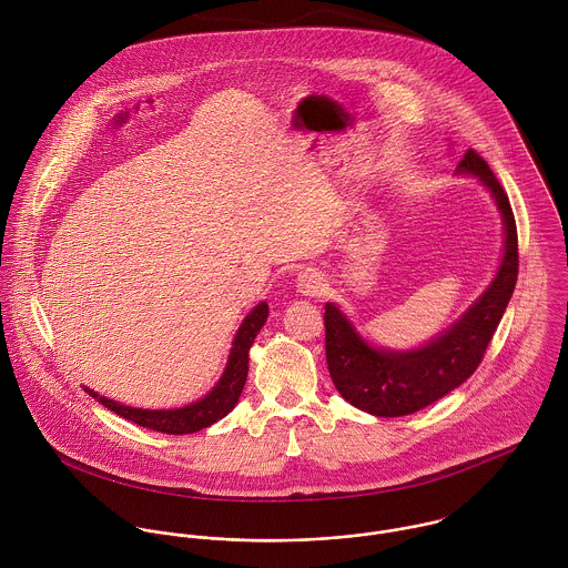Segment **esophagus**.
Segmentation results:
<instances>
[{"instance_id": "1", "label": "esophagus", "mask_w": 568, "mask_h": 568, "mask_svg": "<svg viewBox=\"0 0 568 568\" xmlns=\"http://www.w3.org/2000/svg\"><path fill=\"white\" fill-rule=\"evenodd\" d=\"M296 287H298V292H301L303 296L316 298V296H323V292H325V287H327V278H325L323 272L307 267V270H303V272L298 274Z\"/></svg>"}]
</instances>
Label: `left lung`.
I'll return each mask as SVG.
<instances>
[{
	"instance_id": "left-lung-1",
	"label": "left lung",
	"mask_w": 568,
	"mask_h": 568,
	"mask_svg": "<svg viewBox=\"0 0 568 568\" xmlns=\"http://www.w3.org/2000/svg\"><path fill=\"white\" fill-rule=\"evenodd\" d=\"M456 175L476 178L503 220V256L485 292L435 338L413 348H384L366 341L336 303L325 305V351L342 397L375 417L413 415L456 386L480 364L516 287L518 232L509 200L487 162L467 151Z\"/></svg>"
}]
</instances>
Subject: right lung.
Returning a JSON list of instances; mask_svg holds the SVG:
<instances>
[{
    "mask_svg": "<svg viewBox=\"0 0 568 568\" xmlns=\"http://www.w3.org/2000/svg\"><path fill=\"white\" fill-rule=\"evenodd\" d=\"M270 307L267 303H258L241 323V327L234 334V341L230 346L226 368L220 377V382L197 402L182 406V408H164V410H149V408H133L126 404H120L105 395H99L97 390L85 386V393H90L97 402H101L105 408H110L115 415H120L126 422H133L142 428L164 433V435H189L200 433L215 422L224 419L227 413L236 406L241 390L247 379V359H250V346L258 332L263 329L267 321Z\"/></svg>",
    "mask_w": 568,
    "mask_h": 568,
    "instance_id": "add662e5",
    "label": "right lung"
}]
</instances>
